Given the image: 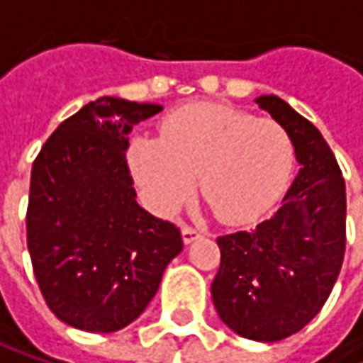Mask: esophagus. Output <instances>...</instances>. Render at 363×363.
I'll return each mask as SVG.
<instances>
[{
    "label": "esophagus",
    "instance_id": "1",
    "mask_svg": "<svg viewBox=\"0 0 363 363\" xmlns=\"http://www.w3.org/2000/svg\"><path fill=\"white\" fill-rule=\"evenodd\" d=\"M197 238H201V231H199V229H193V227H189V225L182 227V242H184V244H193Z\"/></svg>",
    "mask_w": 363,
    "mask_h": 363
}]
</instances>
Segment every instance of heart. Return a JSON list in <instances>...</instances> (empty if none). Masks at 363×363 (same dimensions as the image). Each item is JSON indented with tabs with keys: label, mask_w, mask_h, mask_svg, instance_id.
Masks as SVG:
<instances>
[{
	"label": "heart",
	"mask_w": 363,
	"mask_h": 363,
	"mask_svg": "<svg viewBox=\"0 0 363 363\" xmlns=\"http://www.w3.org/2000/svg\"><path fill=\"white\" fill-rule=\"evenodd\" d=\"M130 164L149 206L172 214L199 195L229 225L260 218L284 193L294 166L288 132L271 121L227 105L197 103L172 113L162 138L140 136Z\"/></svg>",
	"instance_id": "1"
}]
</instances>
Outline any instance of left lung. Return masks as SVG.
<instances>
[{"mask_svg":"<svg viewBox=\"0 0 363 363\" xmlns=\"http://www.w3.org/2000/svg\"><path fill=\"white\" fill-rule=\"evenodd\" d=\"M254 103L288 132L301 170L269 220L216 240L220 267L212 301L235 334L275 342L307 326L334 288L345 256L347 197L322 132L275 94Z\"/></svg>","mask_w":363,"mask_h":363,"instance_id":"8db88e82","label":"left lung"}]
</instances>
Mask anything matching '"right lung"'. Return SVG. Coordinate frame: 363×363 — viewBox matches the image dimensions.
I'll return each mask as SVG.
<instances>
[{"mask_svg":"<svg viewBox=\"0 0 363 363\" xmlns=\"http://www.w3.org/2000/svg\"><path fill=\"white\" fill-rule=\"evenodd\" d=\"M164 109L103 96L65 119L31 170L27 246L52 313L84 332H117L153 301L182 250L177 225L136 201L128 134Z\"/></svg>","mask_w":363,"mask_h":363,"instance_id":"add662e5","label":"right lung"}]
</instances>
